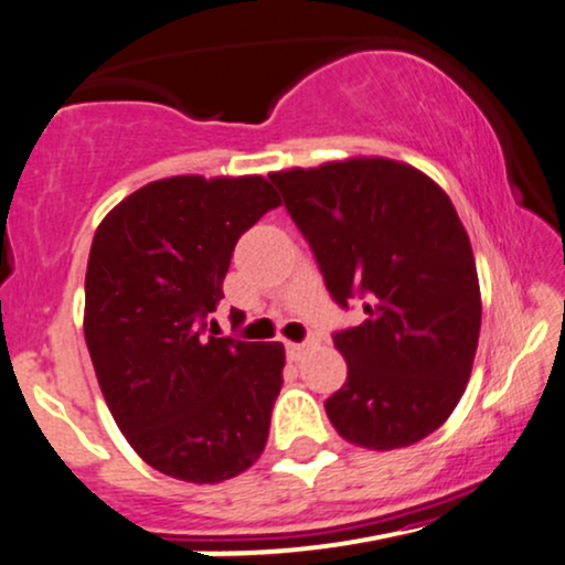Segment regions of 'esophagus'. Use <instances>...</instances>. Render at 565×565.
I'll list each match as a JSON object with an SVG mask.
<instances>
[{"label":"esophagus","mask_w":565,"mask_h":565,"mask_svg":"<svg viewBox=\"0 0 565 565\" xmlns=\"http://www.w3.org/2000/svg\"><path fill=\"white\" fill-rule=\"evenodd\" d=\"M308 348H310V342H287V355L291 360H300Z\"/></svg>","instance_id":"obj_1"}]
</instances>
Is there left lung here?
<instances>
[{
	"label": "left lung",
	"instance_id": "8db88e82",
	"mask_svg": "<svg viewBox=\"0 0 565 565\" xmlns=\"http://www.w3.org/2000/svg\"><path fill=\"white\" fill-rule=\"evenodd\" d=\"M339 308L365 321L334 331L348 382L326 399L334 429L369 450L437 431L463 397L481 329L477 263L450 196L386 158L270 173Z\"/></svg>",
	"mask_w": 565,
	"mask_h": 565
}]
</instances>
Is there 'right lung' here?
Instances as JSON below:
<instances>
[{
    "mask_svg": "<svg viewBox=\"0 0 565 565\" xmlns=\"http://www.w3.org/2000/svg\"><path fill=\"white\" fill-rule=\"evenodd\" d=\"M278 205L263 175H173L128 194L94 234L88 355L118 429L166 477L217 484L260 458L284 344L217 337L207 316L239 236Z\"/></svg>",
    "mask_w": 565,
    "mask_h": 565,
    "instance_id": "add662e5",
    "label": "right lung"
}]
</instances>
